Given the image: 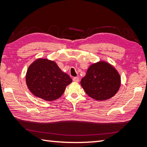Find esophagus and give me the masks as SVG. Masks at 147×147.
I'll list each match as a JSON object with an SVG mask.
<instances>
[{
  "label": "esophagus",
  "mask_w": 147,
  "mask_h": 147,
  "mask_svg": "<svg viewBox=\"0 0 147 147\" xmlns=\"http://www.w3.org/2000/svg\"><path fill=\"white\" fill-rule=\"evenodd\" d=\"M79 78L78 77H74L73 78V81L75 82H79Z\"/></svg>",
  "instance_id": "esophagus-1"
}]
</instances>
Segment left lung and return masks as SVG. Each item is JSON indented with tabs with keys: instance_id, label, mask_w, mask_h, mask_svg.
<instances>
[{
	"instance_id": "obj_1",
	"label": "left lung",
	"mask_w": 147,
	"mask_h": 147,
	"mask_svg": "<svg viewBox=\"0 0 147 147\" xmlns=\"http://www.w3.org/2000/svg\"><path fill=\"white\" fill-rule=\"evenodd\" d=\"M80 83L84 91L91 98L105 100L116 94L121 84V78L112 65L100 61L88 68Z\"/></svg>"
}]
</instances>
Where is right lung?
Listing matches in <instances>:
<instances>
[{"mask_svg": "<svg viewBox=\"0 0 147 147\" xmlns=\"http://www.w3.org/2000/svg\"><path fill=\"white\" fill-rule=\"evenodd\" d=\"M26 81L30 91L47 101L55 100L64 93L66 86L72 80L62 72L54 61L38 59L28 69Z\"/></svg>", "mask_w": 147, "mask_h": 147, "instance_id": "right-lung-1", "label": "right lung"}]
</instances>
